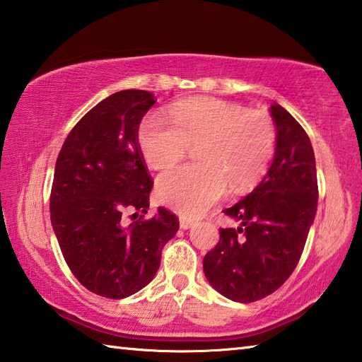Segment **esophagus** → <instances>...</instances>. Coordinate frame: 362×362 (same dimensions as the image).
I'll return each instance as SVG.
<instances>
[{
	"label": "esophagus",
	"instance_id": "34e87169",
	"mask_svg": "<svg viewBox=\"0 0 362 362\" xmlns=\"http://www.w3.org/2000/svg\"><path fill=\"white\" fill-rule=\"evenodd\" d=\"M180 228L182 229H189V228H192L193 226V220L192 218H187V216H180Z\"/></svg>",
	"mask_w": 362,
	"mask_h": 362
}]
</instances>
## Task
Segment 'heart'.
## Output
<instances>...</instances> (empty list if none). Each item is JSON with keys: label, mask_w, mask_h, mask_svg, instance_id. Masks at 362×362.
<instances>
[{"label": "heart", "mask_w": 362, "mask_h": 362, "mask_svg": "<svg viewBox=\"0 0 362 362\" xmlns=\"http://www.w3.org/2000/svg\"><path fill=\"white\" fill-rule=\"evenodd\" d=\"M170 122L144 118L137 141L152 169H168L202 142L198 164L163 174L156 194L163 204L185 216H198L223 198L228 183L235 189L253 187L271 163L277 133L271 117L248 112L239 104L216 98H189L175 103Z\"/></svg>", "instance_id": "1"}]
</instances>
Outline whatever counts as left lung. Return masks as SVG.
<instances>
[{"label":"left lung","mask_w":362,"mask_h":362,"mask_svg":"<svg viewBox=\"0 0 362 362\" xmlns=\"http://www.w3.org/2000/svg\"><path fill=\"white\" fill-rule=\"evenodd\" d=\"M277 142L271 168L252 193L225 209L238 228L220 229L204 256L214 290L234 302H255L285 284L298 266L317 215V164L310 139L296 118L274 103Z\"/></svg>","instance_id":"1"}]
</instances>
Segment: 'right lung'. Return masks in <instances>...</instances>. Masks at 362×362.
Instances as JSON below:
<instances>
[{
  "label": "right lung",
  "instance_id": "add662e5",
  "mask_svg": "<svg viewBox=\"0 0 362 362\" xmlns=\"http://www.w3.org/2000/svg\"><path fill=\"white\" fill-rule=\"evenodd\" d=\"M156 100L144 90L107 96L85 114L57 158L50 221L71 272L91 293L123 299L153 280L179 220L158 207L127 225L124 212L147 214L152 179L137 146L142 117Z\"/></svg>",
  "mask_w": 362,
  "mask_h": 362
}]
</instances>
